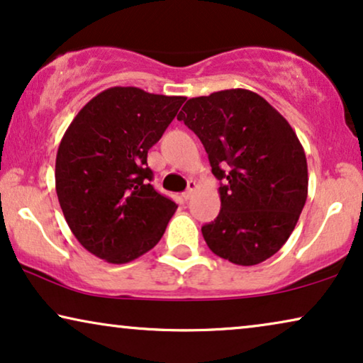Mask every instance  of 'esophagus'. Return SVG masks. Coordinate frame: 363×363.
<instances>
[{
  "label": "esophagus",
  "instance_id": "34e87169",
  "mask_svg": "<svg viewBox=\"0 0 363 363\" xmlns=\"http://www.w3.org/2000/svg\"><path fill=\"white\" fill-rule=\"evenodd\" d=\"M195 190H196V183L193 182V180H190V182H188V190L182 195L183 200H185V201L190 200V198L193 196V193H195Z\"/></svg>",
  "mask_w": 363,
  "mask_h": 363
}]
</instances>
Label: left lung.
Returning <instances> with one entry per match:
<instances>
[{
	"label": "left lung",
	"instance_id": "obj_1",
	"mask_svg": "<svg viewBox=\"0 0 363 363\" xmlns=\"http://www.w3.org/2000/svg\"><path fill=\"white\" fill-rule=\"evenodd\" d=\"M208 153L221 210L201 228L216 256L255 266L289 240L307 200V160L289 122L247 89L188 99L177 116Z\"/></svg>",
	"mask_w": 363,
	"mask_h": 363
}]
</instances>
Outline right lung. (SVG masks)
I'll return each mask as SVG.
<instances>
[{"mask_svg":"<svg viewBox=\"0 0 363 363\" xmlns=\"http://www.w3.org/2000/svg\"><path fill=\"white\" fill-rule=\"evenodd\" d=\"M186 97L111 87L84 106L56 157V191L72 235L94 256L125 264L160 241L177 203L150 185L147 153Z\"/></svg>","mask_w":363,"mask_h":363,"instance_id":"right-lung-1","label":"right lung"}]
</instances>
